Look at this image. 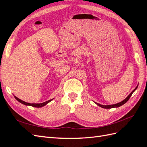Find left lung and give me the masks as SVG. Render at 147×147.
Listing matches in <instances>:
<instances>
[{"instance_id": "1", "label": "left lung", "mask_w": 147, "mask_h": 147, "mask_svg": "<svg viewBox=\"0 0 147 147\" xmlns=\"http://www.w3.org/2000/svg\"><path fill=\"white\" fill-rule=\"evenodd\" d=\"M138 85H139V84H137V86H136V88L134 89V90H133L129 94L128 96H127V97H126V98H125L123 100H122L121 102H119V103H117V104H112V105H101V104H98V103H97V102H94V103L96 104H97V105L98 106H99V107H102V108H104V109H112V108H117V107H120V106H121V105H123V104H124L125 103H126V102L128 101V100L129 99V98L131 97V96H132V93L134 92L136 90H137V87H138Z\"/></svg>"}]
</instances>
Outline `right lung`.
<instances>
[{"instance_id":"obj_1","label":"right lung","mask_w":147,"mask_h":147,"mask_svg":"<svg viewBox=\"0 0 147 147\" xmlns=\"http://www.w3.org/2000/svg\"><path fill=\"white\" fill-rule=\"evenodd\" d=\"M15 99H16L18 101L20 102V103H21V104H24V105H29V106L34 107H37V108L42 107L46 105L48 103H49V102H51L52 100L54 99H52L47 100V101H46V102H43V103H40V104H30V103H28V102H24V101H23V100H22L20 99L19 98H18V97H16V96H15Z\"/></svg>"}]
</instances>
